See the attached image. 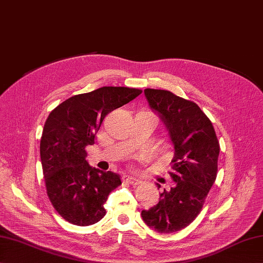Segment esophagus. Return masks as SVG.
Here are the masks:
<instances>
[{
    "instance_id": "34e87169",
    "label": "esophagus",
    "mask_w": 263,
    "mask_h": 263,
    "mask_svg": "<svg viewBox=\"0 0 263 263\" xmlns=\"http://www.w3.org/2000/svg\"><path fill=\"white\" fill-rule=\"evenodd\" d=\"M122 180H123V182L129 183V184H131L133 186H136V185H138L140 183V181L138 179L132 178V177H127V176H123Z\"/></svg>"
}]
</instances>
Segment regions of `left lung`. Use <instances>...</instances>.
<instances>
[{"label": "left lung", "instance_id": "left-lung-1", "mask_svg": "<svg viewBox=\"0 0 263 263\" xmlns=\"http://www.w3.org/2000/svg\"><path fill=\"white\" fill-rule=\"evenodd\" d=\"M144 94L169 131L174 147L170 177L176 183L141 215L154 231L172 233L189 226L201 212L217 178L220 144L210 119L193 101L166 90L145 89Z\"/></svg>", "mask_w": 263, "mask_h": 263}]
</instances>
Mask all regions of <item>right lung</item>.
<instances>
[{
	"instance_id": "add662e5",
	"label": "right lung",
	"mask_w": 263,
	"mask_h": 263,
	"mask_svg": "<svg viewBox=\"0 0 263 263\" xmlns=\"http://www.w3.org/2000/svg\"><path fill=\"white\" fill-rule=\"evenodd\" d=\"M141 93L125 86H103L69 98L46 119L40 142L46 193L70 223L91 226L105 215L103 204L122 182L117 173L90 166L85 146L94 144L107 114Z\"/></svg>"
}]
</instances>
